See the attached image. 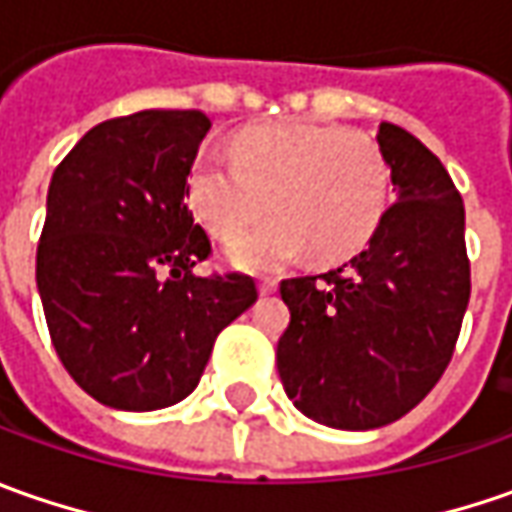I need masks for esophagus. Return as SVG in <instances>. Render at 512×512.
Here are the masks:
<instances>
[{
  "label": "esophagus",
  "instance_id": "34e87169",
  "mask_svg": "<svg viewBox=\"0 0 512 512\" xmlns=\"http://www.w3.org/2000/svg\"><path fill=\"white\" fill-rule=\"evenodd\" d=\"M277 291V280L274 277H263L260 280V294H274Z\"/></svg>",
  "mask_w": 512,
  "mask_h": 512
}]
</instances>
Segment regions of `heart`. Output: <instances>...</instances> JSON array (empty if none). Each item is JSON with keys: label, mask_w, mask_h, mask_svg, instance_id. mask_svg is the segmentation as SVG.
Here are the masks:
<instances>
[{"label": "heart", "mask_w": 512, "mask_h": 512, "mask_svg": "<svg viewBox=\"0 0 512 512\" xmlns=\"http://www.w3.org/2000/svg\"><path fill=\"white\" fill-rule=\"evenodd\" d=\"M391 172L371 135L328 124L283 121L232 138V164L198 155L186 175V201L215 235L232 238L229 257L252 272H274L306 249L345 260L374 238L388 209Z\"/></svg>", "instance_id": "obj_1"}]
</instances>
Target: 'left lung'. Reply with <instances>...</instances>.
Wrapping results in <instances>:
<instances>
[{
	"mask_svg": "<svg viewBox=\"0 0 512 512\" xmlns=\"http://www.w3.org/2000/svg\"><path fill=\"white\" fill-rule=\"evenodd\" d=\"M397 201L360 255L280 283L277 371L297 411L340 431L405 416L445 374L470 300L465 203L419 138L382 121Z\"/></svg>",
	"mask_w": 512,
	"mask_h": 512,
	"instance_id": "1",
	"label": "left lung"
}]
</instances>
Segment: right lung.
I'll list each match as a JSON object with an SVG mask.
<instances>
[{"label":"right lung","instance_id":"add662e5","mask_svg":"<svg viewBox=\"0 0 512 512\" xmlns=\"http://www.w3.org/2000/svg\"><path fill=\"white\" fill-rule=\"evenodd\" d=\"M209 127L201 110L110 118L53 172L36 286L59 360L101 405L189 397L218 334L257 300L249 274L192 272L212 255L186 201Z\"/></svg>","mask_w":512,"mask_h":512}]
</instances>
